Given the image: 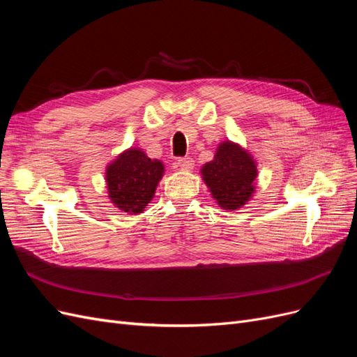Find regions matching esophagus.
Returning <instances> with one entry per match:
<instances>
[{"label":"esophagus","instance_id":"1","mask_svg":"<svg viewBox=\"0 0 357 357\" xmlns=\"http://www.w3.org/2000/svg\"><path fill=\"white\" fill-rule=\"evenodd\" d=\"M177 165H178L181 169L190 171L195 164H193V159H192V158H178V159H177Z\"/></svg>","mask_w":357,"mask_h":357}]
</instances>
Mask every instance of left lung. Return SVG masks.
I'll return each mask as SVG.
<instances>
[{
    "label": "left lung",
    "mask_w": 357,
    "mask_h": 357,
    "mask_svg": "<svg viewBox=\"0 0 357 357\" xmlns=\"http://www.w3.org/2000/svg\"><path fill=\"white\" fill-rule=\"evenodd\" d=\"M205 185L223 210L241 208L255 192V160L238 144L225 142L201 169Z\"/></svg>",
    "instance_id": "1"
}]
</instances>
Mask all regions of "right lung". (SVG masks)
Masks as SVG:
<instances>
[{"label":"right lung","mask_w":357,"mask_h":357,"mask_svg":"<svg viewBox=\"0 0 357 357\" xmlns=\"http://www.w3.org/2000/svg\"><path fill=\"white\" fill-rule=\"evenodd\" d=\"M164 165L139 149H129L107 167V189L113 204L129 214L144 211L152 201Z\"/></svg>","instance_id":"obj_1"}]
</instances>
